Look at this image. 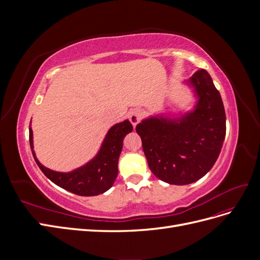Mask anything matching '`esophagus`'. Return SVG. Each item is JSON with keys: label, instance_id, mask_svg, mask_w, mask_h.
Wrapping results in <instances>:
<instances>
[{"label": "esophagus", "instance_id": "esophagus-1", "mask_svg": "<svg viewBox=\"0 0 260 260\" xmlns=\"http://www.w3.org/2000/svg\"><path fill=\"white\" fill-rule=\"evenodd\" d=\"M129 119L131 121V123L136 127V125L141 120V113L138 111V109H133V111H131L129 113Z\"/></svg>", "mask_w": 260, "mask_h": 260}]
</instances>
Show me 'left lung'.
<instances>
[{
  "label": "left lung",
  "instance_id": "obj_1",
  "mask_svg": "<svg viewBox=\"0 0 260 260\" xmlns=\"http://www.w3.org/2000/svg\"><path fill=\"white\" fill-rule=\"evenodd\" d=\"M196 99L191 111L149 116L137 124L148 167L175 185L195 182L214 166L225 138V112L205 69L185 81Z\"/></svg>",
  "mask_w": 260,
  "mask_h": 260
}]
</instances>
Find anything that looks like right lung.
Wrapping results in <instances>:
<instances>
[{
    "label": "right lung",
    "mask_w": 260,
    "mask_h": 260,
    "mask_svg": "<svg viewBox=\"0 0 260 260\" xmlns=\"http://www.w3.org/2000/svg\"><path fill=\"white\" fill-rule=\"evenodd\" d=\"M128 119L114 124L108 130L98 154L83 166L69 172H59L44 167L38 160L34 149V135L29 125V142L34 158L43 174L53 183L66 191L80 196H95L111 188L118 175V160L122 149L124 137L132 132Z\"/></svg>",
    "instance_id": "add662e5"
}]
</instances>
